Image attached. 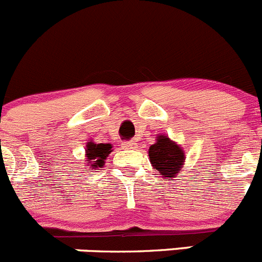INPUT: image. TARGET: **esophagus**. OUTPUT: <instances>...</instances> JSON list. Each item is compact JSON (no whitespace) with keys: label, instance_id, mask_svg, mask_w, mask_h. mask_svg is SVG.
I'll return each mask as SVG.
<instances>
[{"label":"esophagus","instance_id":"34e87169","mask_svg":"<svg viewBox=\"0 0 262 262\" xmlns=\"http://www.w3.org/2000/svg\"><path fill=\"white\" fill-rule=\"evenodd\" d=\"M123 147H126V149H136V142H135L134 140L125 141L123 142Z\"/></svg>","mask_w":262,"mask_h":262}]
</instances>
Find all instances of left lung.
Returning a JSON list of instances; mask_svg holds the SVG:
<instances>
[{
	"label": "left lung",
	"mask_w": 262,
	"mask_h": 262,
	"mask_svg": "<svg viewBox=\"0 0 262 262\" xmlns=\"http://www.w3.org/2000/svg\"><path fill=\"white\" fill-rule=\"evenodd\" d=\"M149 159L154 169L164 178H174L183 167L185 152L178 144L164 135H158L157 142L149 147Z\"/></svg>",
	"instance_id": "1"
}]
</instances>
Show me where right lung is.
<instances>
[{
    "label": "right lung",
    "mask_w": 262,
    "mask_h": 262,
    "mask_svg": "<svg viewBox=\"0 0 262 262\" xmlns=\"http://www.w3.org/2000/svg\"><path fill=\"white\" fill-rule=\"evenodd\" d=\"M112 151L111 144H95L94 141H89L86 144V162L92 169H98L104 165L105 159Z\"/></svg>",
    "instance_id": "1"
}]
</instances>
